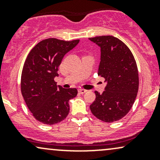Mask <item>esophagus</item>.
<instances>
[{
  "mask_svg": "<svg viewBox=\"0 0 160 160\" xmlns=\"http://www.w3.org/2000/svg\"><path fill=\"white\" fill-rule=\"evenodd\" d=\"M78 92H79V93H80V94H83V93L86 92L87 90H86V89H79Z\"/></svg>",
  "mask_w": 160,
  "mask_h": 160,
  "instance_id": "1",
  "label": "esophagus"
}]
</instances>
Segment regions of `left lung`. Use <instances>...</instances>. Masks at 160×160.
<instances>
[{"instance_id":"obj_1","label":"left lung","mask_w":160,"mask_h":160,"mask_svg":"<svg viewBox=\"0 0 160 160\" xmlns=\"http://www.w3.org/2000/svg\"><path fill=\"white\" fill-rule=\"evenodd\" d=\"M101 48L98 75L105 79L102 94L95 91L90 105L92 114L100 120L112 122L124 117L132 107L138 91V71L131 50L113 36L89 38Z\"/></svg>"}]
</instances>
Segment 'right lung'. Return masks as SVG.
I'll return each mask as SVG.
<instances>
[{
  "instance_id": "obj_1",
  "label": "right lung",
  "mask_w": 160,
  "mask_h": 160,
  "mask_svg": "<svg viewBox=\"0 0 160 160\" xmlns=\"http://www.w3.org/2000/svg\"><path fill=\"white\" fill-rule=\"evenodd\" d=\"M80 40L65 41L48 38L39 42L28 55L21 77V92L29 111L43 124L60 122L69 113V100L78 95L77 89H63L54 78L65 55Z\"/></svg>"
}]
</instances>
